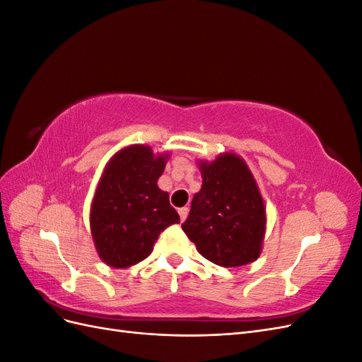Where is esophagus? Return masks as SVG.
Here are the masks:
<instances>
[{
    "mask_svg": "<svg viewBox=\"0 0 362 362\" xmlns=\"http://www.w3.org/2000/svg\"><path fill=\"white\" fill-rule=\"evenodd\" d=\"M178 214H180V218H181V221H185V217H187V214H189V208H187V206H182V208H180V210H178Z\"/></svg>",
    "mask_w": 362,
    "mask_h": 362,
    "instance_id": "1",
    "label": "esophagus"
}]
</instances>
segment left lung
Here are the masks:
<instances>
[{"label": "left lung", "mask_w": 362, "mask_h": 362, "mask_svg": "<svg viewBox=\"0 0 362 362\" xmlns=\"http://www.w3.org/2000/svg\"><path fill=\"white\" fill-rule=\"evenodd\" d=\"M202 187L193 196L182 231L208 261L222 267L249 264L259 257L266 210L246 163L223 154L199 164Z\"/></svg>", "instance_id": "1"}]
</instances>
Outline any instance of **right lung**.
<instances>
[{"label":"right lung","mask_w":362,"mask_h":362,"mask_svg":"<svg viewBox=\"0 0 362 362\" xmlns=\"http://www.w3.org/2000/svg\"><path fill=\"white\" fill-rule=\"evenodd\" d=\"M168 156L128 146L107 164L90 208L95 247L105 264L124 269L144 261L158 235L180 216L157 181Z\"/></svg>","instance_id":"right-lung-1"}]
</instances>
